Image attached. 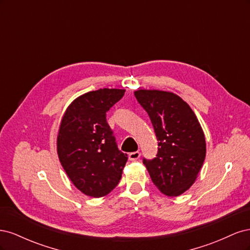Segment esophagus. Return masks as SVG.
Here are the masks:
<instances>
[{
    "label": "esophagus",
    "mask_w": 250,
    "mask_h": 250,
    "mask_svg": "<svg viewBox=\"0 0 250 250\" xmlns=\"http://www.w3.org/2000/svg\"><path fill=\"white\" fill-rule=\"evenodd\" d=\"M140 156H141V153L139 152V151H134V152H131V153H129V155H128L130 161H137V160H139Z\"/></svg>",
    "instance_id": "esophagus-1"
}]
</instances>
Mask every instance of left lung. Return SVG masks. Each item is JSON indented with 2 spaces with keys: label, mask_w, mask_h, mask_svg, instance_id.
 <instances>
[{
  "label": "left lung",
  "mask_w": 250,
  "mask_h": 250,
  "mask_svg": "<svg viewBox=\"0 0 250 250\" xmlns=\"http://www.w3.org/2000/svg\"><path fill=\"white\" fill-rule=\"evenodd\" d=\"M154 128L158 149L143 163L163 194L179 196L194 184L206 158V139L192 108L177 95L164 90L134 92Z\"/></svg>",
  "instance_id": "1"
}]
</instances>
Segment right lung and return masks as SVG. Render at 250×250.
Listing matches in <instances>:
<instances>
[{
	"label": "right lung",
	"mask_w": 250,
	"mask_h": 250,
	"mask_svg": "<svg viewBox=\"0 0 250 250\" xmlns=\"http://www.w3.org/2000/svg\"><path fill=\"white\" fill-rule=\"evenodd\" d=\"M124 93L125 89L100 88L82 95L66 108L60 123L59 161L74 186L90 197L110 193L128 160L106 121V112Z\"/></svg>",
	"instance_id": "right-lung-1"
}]
</instances>
